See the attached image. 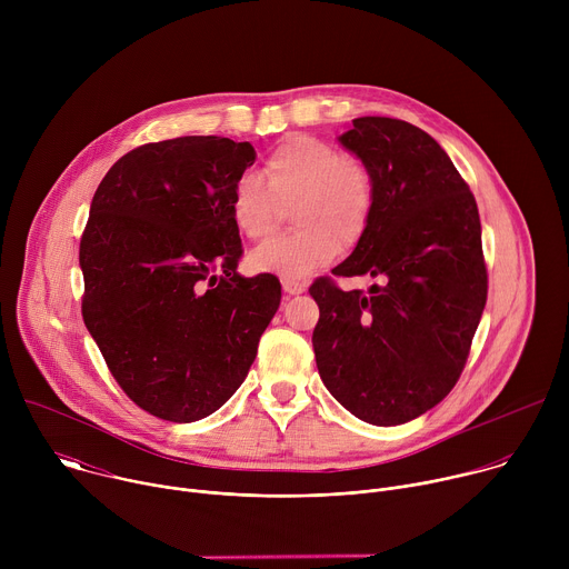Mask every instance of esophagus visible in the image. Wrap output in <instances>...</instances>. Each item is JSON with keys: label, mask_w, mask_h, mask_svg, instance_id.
<instances>
[{"label": "esophagus", "mask_w": 569, "mask_h": 569, "mask_svg": "<svg viewBox=\"0 0 569 569\" xmlns=\"http://www.w3.org/2000/svg\"><path fill=\"white\" fill-rule=\"evenodd\" d=\"M281 286H283V292H286V295H301V292H306V283H303V281H290V279H286Z\"/></svg>", "instance_id": "1"}]
</instances>
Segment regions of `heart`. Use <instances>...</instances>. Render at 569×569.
<instances>
[{
  "label": "heart",
  "mask_w": 569,
  "mask_h": 569,
  "mask_svg": "<svg viewBox=\"0 0 569 569\" xmlns=\"http://www.w3.org/2000/svg\"><path fill=\"white\" fill-rule=\"evenodd\" d=\"M263 177L240 176L229 196V218L248 240H266L292 207L295 233L268 240L248 259L254 272L290 281L329 266L345 246L369 231L376 184L369 167L312 134H292L266 159Z\"/></svg>",
  "instance_id": "obj_1"
}]
</instances>
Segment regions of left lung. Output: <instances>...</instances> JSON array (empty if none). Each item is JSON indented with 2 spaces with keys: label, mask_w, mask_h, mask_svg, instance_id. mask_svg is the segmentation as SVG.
<instances>
[{
  "label": "left lung",
  "mask_w": 569,
  "mask_h": 569,
  "mask_svg": "<svg viewBox=\"0 0 569 569\" xmlns=\"http://www.w3.org/2000/svg\"><path fill=\"white\" fill-rule=\"evenodd\" d=\"M340 143L369 167V231L333 274L382 279L340 290L317 279L312 349L321 382L371 426L408 423L459 380L486 306L489 277L477 202L446 150L421 128L360 117Z\"/></svg>",
  "instance_id": "obj_1"
}]
</instances>
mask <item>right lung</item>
<instances>
[{"instance_id": "right-lung-1", "label": "right lung", "mask_w": 569, "mask_h": 569, "mask_svg": "<svg viewBox=\"0 0 569 569\" xmlns=\"http://www.w3.org/2000/svg\"><path fill=\"white\" fill-rule=\"evenodd\" d=\"M250 141L143 143L101 180L80 238L83 319L119 387L148 415L191 423L246 380L281 303L274 274L236 272L229 218Z\"/></svg>"}]
</instances>
